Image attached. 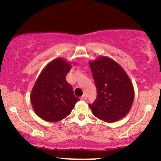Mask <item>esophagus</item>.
<instances>
[{
  "label": "esophagus",
  "instance_id": "esophagus-1",
  "mask_svg": "<svg viewBox=\"0 0 161 161\" xmlns=\"http://www.w3.org/2000/svg\"><path fill=\"white\" fill-rule=\"evenodd\" d=\"M86 99H87V96L86 94H83L82 97H81V100H82V101H86Z\"/></svg>",
  "mask_w": 161,
  "mask_h": 161
}]
</instances>
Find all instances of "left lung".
Wrapping results in <instances>:
<instances>
[{
    "label": "left lung",
    "mask_w": 161,
    "mask_h": 161,
    "mask_svg": "<svg viewBox=\"0 0 161 161\" xmlns=\"http://www.w3.org/2000/svg\"><path fill=\"white\" fill-rule=\"evenodd\" d=\"M90 66L97 92L96 101L89 104L93 114L108 123L124 118L135 97L130 78L122 67L107 57L91 61Z\"/></svg>",
    "instance_id": "1"
}]
</instances>
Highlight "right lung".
<instances>
[{"mask_svg": "<svg viewBox=\"0 0 161 161\" xmlns=\"http://www.w3.org/2000/svg\"><path fill=\"white\" fill-rule=\"evenodd\" d=\"M71 64L63 58L51 61L36 80L31 94L35 113L48 122H57L68 116L79 101L66 81Z\"/></svg>", "mask_w": 161, "mask_h": 161, "instance_id": "add662e5", "label": "right lung"}]
</instances>
